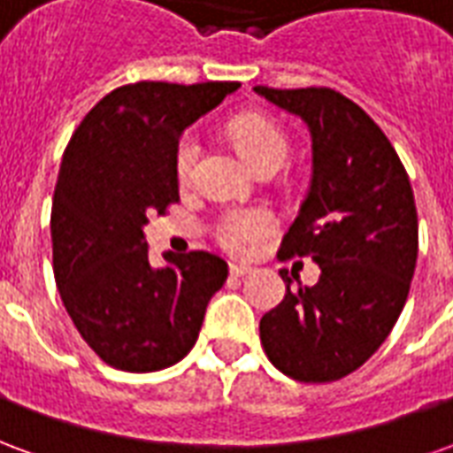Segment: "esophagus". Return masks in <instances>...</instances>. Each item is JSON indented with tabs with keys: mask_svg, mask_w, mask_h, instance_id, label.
<instances>
[{
	"mask_svg": "<svg viewBox=\"0 0 453 453\" xmlns=\"http://www.w3.org/2000/svg\"><path fill=\"white\" fill-rule=\"evenodd\" d=\"M250 272H252V269L245 265H230V276H247Z\"/></svg>",
	"mask_w": 453,
	"mask_h": 453,
	"instance_id": "esophagus-1",
	"label": "esophagus"
}]
</instances>
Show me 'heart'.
I'll use <instances>...</instances> for the list:
<instances>
[{
  "mask_svg": "<svg viewBox=\"0 0 453 453\" xmlns=\"http://www.w3.org/2000/svg\"><path fill=\"white\" fill-rule=\"evenodd\" d=\"M230 135L255 169L262 165H281L288 157V148H291L288 135L281 126H276L266 116L259 113L240 116L230 123ZM196 159L198 138L194 133H187L174 150V172L181 181L188 179ZM272 227H274V218L262 208H233L218 223V240L235 255H250L272 233Z\"/></svg>",
  "mask_w": 453,
  "mask_h": 453,
  "instance_id": "heart-1",
  "label": "heart"
}]
</instances>
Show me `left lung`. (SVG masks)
<instances>
[{
  "mask_svg": "<svg viewBox=\"0 0 453 453\" xmlns=\"http://www.w3.org/2000/svg\"><path fill=\"white\" fill-rule=\"evenodd\" d=\"M255 92L308 126L313 174L281 252L320 266L315 286L296 279L294 287L279 272L286 296L262 318L259 337L286 376L327 383L379 349L408 301L418 262L415 196L388 138L351 99L325 87Z\"/></svg>",
  "mask_w": 453,
  "mask_h": 453,
  "instance_id": "8db88e82",
  "label": "left lung"
}]
</instances>
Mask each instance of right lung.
Returning <instances> with one entry per match:
<instances>
[{"mask_svg": "<svg viewBox=\"0 0 453 453\" xmlns=\"http://www.w3.org/2000/svg\"><path fill=\"white\" fill-rule=\"evenodd\" d=\"M240 82H138L106 94L74 130L55 184L53 272L67 313L109 366L167 369L196 344L208 301L227 279L211 252L152 266L142 227L179 201L181 133Z\"/></svg>", "mask_w": 453, "mask_h": 453, "instance_id": "1", "label": "right lung"}]
</instances>
